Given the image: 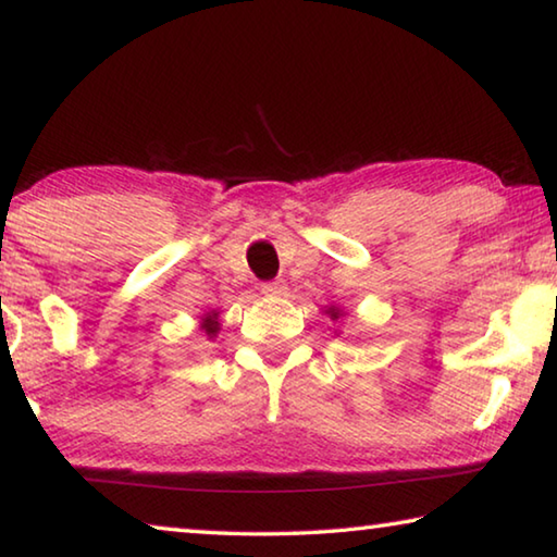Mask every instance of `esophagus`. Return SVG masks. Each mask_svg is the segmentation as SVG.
Masks as SVG:
<instances>
[{"label": "esophagus", "instance_id": "esophagus-1", "mask_svg": "<svg viewBox=\"0 0 557 557\" xmlns=\"http://www.w3.org/2000/svg\"><path fill=\"white\" fill-rule=\"evenodd\" d=\"M260 289L265 292V295H282V289H285V285H282L280 280H270V282H262Z\"/></svg>", "mask_w": 557, "mask_h": 557}]
</instances>
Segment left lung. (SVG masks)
Masks as SVG:
<instances>
[{
    "label": "left lung",
    "instance_id": "left-lung-1",
    "mask_svg": "<svg viewBox=\"0 0 557 557\" xmlns=\"http://www.w3.org/2000/svg\"><path fill=\"white\" fill-rule=\"evenodd\" d=\"M329 317H332V319H338V317H342V312H338V309H334V307H329Z\"/></svg>",
    "mask_w": 557,
    "mask_h": 557
}]
</instances>
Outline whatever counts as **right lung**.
Listing matches in <instances>:
<instances>
[{
  "mask_svg": "<svg viewBox=\"0 0 557 557\" xmlns=\"http://www.w3.org/2000/svg\"><path fill=\"white\" fill-rule=\"evenodd\" d=\"M201 329L209 336H215V332H219V314L215 312H209L203 317V324H201Z\"/></svg>",
  "mask_w": 557,
  "mask_h": 557,
  "instance_id": "obj_1",
  "label": "right lung"
}]
</instances>
